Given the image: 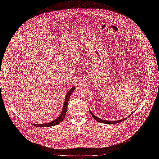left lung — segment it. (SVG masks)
Wrapping results in <instances>:
<instances>
[{
  "instance_id": "1",
  "label": "left lung",
  "mask_w": 159,
  "mask_h": 159,
  "mask_svg": "<svg viewBox=\"0 0 159 159\" xmlns=\"http://www.w3.org/2000/svg\"><path fill=\"white\" fill-rule=\"evenodd\" d=\"M89 111H90V112L91 115L92 116V117H93V118L96 121L100 122V123H103V124H114L119 123V122H121V121H123L124 120H126V119H127V118H123V119H121V120H116V121H109V120H102V119H101V118H98L97 116H96L94 114H93V113L90 111V109H89ZM133 113H134V112H132V114ZM132 114H130L128 117H129ZM128 117H127V118H128Z\"/></svg>"
}]
</instances>
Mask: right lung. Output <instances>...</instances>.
<instances>
[{
	"label": "right lung",
	"instance_id": "add662e5",
	"mask_svg": "<svg viewBox=\"0 0 159 159\" xmlns=\"http://www.w3.org/2000/svg\"><path fill=\"white\" fill-rule=\"evenodd\" d=\"M75 89V87H72L67 92L66 98H65L64 104V106H63V108H62V112H61L60 116L57 119L52 121L51 122H49V123H45V124H32L34 125H35V127H50L55 126V125H57L59 124L60 122L64 119V118L66 116L67 109L68 101L69 100V97H70V95L72 94V92L74 91Z\"/></svg>",
	"mask_w": 159,
	"mask_h": 159
}]
</instances>
